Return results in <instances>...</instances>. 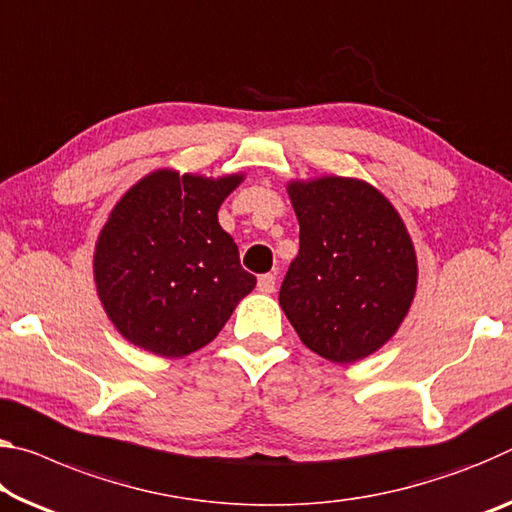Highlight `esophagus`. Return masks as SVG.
<instances>
[{
    "mask_svg": "<svg viewBox=\"0 0 512 512\" xmlns=\"http://www.w3.org/2000/svg\"><path fill=\"white\" fill-rule=\"evenodd\" d=\"M257 289L262 291V294H273V291H275V275H273V273L259 275V280H257Z\"/></svg>",
    "mask_w": 512,
    "mask_h": 512,
    "instance_id": "1",
    "label": "esophagus"
}]
</instances>
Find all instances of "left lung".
Segmentation results:
<instances>
[{
	"mask_svg": "<svg viewBox=\"0 0 512 512\" xmlns=\"http://www.w3.org/2000/svg\"><path fill=\"white\" fill-rule=\"evenodd\" d=\"M300 250L280 305L300 342L335 364L383 348L410 312L417 253L408 227L376 186L358 177L291 180Z\"/></svg>",
	"mask_w": 512,
	"mask_h": 512,
	"instance_id": "8db88e82",
	"label": "left lung"
}]
</instances>
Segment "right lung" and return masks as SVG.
Wrapping results in <instances>:
<instances>
[{
	"label": "right lung",
	"mask_w": 512,
	"mask_h": 512,
	"mask_svg": "<svg viewBox=\"0 0 512 512\" xmlns=\"http://www.w3.org/2000/svg\"><path fill=\"white\" fill-rule=\"evenodd\" d=\"M243 180L159 168L111 209L95 243L93 278L129 344L184 358L214 342L255 289V275L241 269L237 243L218 223L223 200Z\"/></svg>",
	"instance_id": "right-lung-1"
}]
</instances>
